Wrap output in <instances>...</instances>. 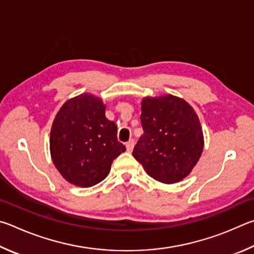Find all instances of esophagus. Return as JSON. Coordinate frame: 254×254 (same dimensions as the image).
Instances as JSON below:
<instances>
[{
  "instance_id": "1",
  "label": "esophagus",
  "mask_w": 254,
  "mask_h": 254,
  "mask_svg": "<svg viewBox=\"0 0 254 254\" xmlns=\"http://www.w3.org/2000/svg\"><path fill=\"white\" fill-rule=\"evenodd\" d=\"M134 145H135V140L134 139H130L129 141H127L126 143V148H127V152H131L132 148H134Z\"/></svg>"
}]
</instances>
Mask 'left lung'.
Returning a JSON list of instances; mask_svg holds the SVG:
<instances>
[{"instance_id":"left-lung-1","label":"left lung","mask_w":254,"mask_h":254,"mask_svg":"<svg viewBox=\"0 0 254 254\" xmlns=\"http://www.w3.org/2000/svg\"><path fill=\"white\" fill-rule=\"evenodd\" d=\"M144 134L132 156L154 180L177 183L188 176L203 152V132L196 113L185 100L172 95L141 102Z\"/></svg>"}]
</instances>
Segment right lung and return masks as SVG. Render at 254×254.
<instances>
[{"mask_svg":"<svg viewBox=\"0 0 254 254\" xmlns=\"http://www.w3.org/2000/svg\"><path fill=\"white\" fill-rule=\"evenodd\" d=\"M101 99L88 93L65 102L50 132L53 164L64 179L90 188L108 175L113 161L126 150L117 139V126L105 116Z\"/></svg>","mask_w":254,"mask_h":254,"instance_id":"obj_1","label":"right lung"}]
</instances>
